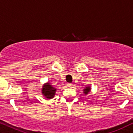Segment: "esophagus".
I'll list each match as a JSON object with an SVG mask.
<instances>
[{
    "label": "esophagus",
    "instance_id": "1",
    "mask_svg": "<svg viewBox=\"0 0 133 133\" xmlns=\"http://www.w3.org/2000/svg\"><path fill=\"white\" fill-rule=\"evenodd\" d=\"M72 84L71 83H68L67 84V86H68V87H71V86H72Z\"/></svg>",
    "mask_w": 133,
    "mask_h": 133
}]
</instances>
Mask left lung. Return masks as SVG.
Masks as SVG:
<instances>
[{"instance_id":"left-lung-1","label":"left lung","mask_w":133,"mask_h":133,"mask_svg":"<svg viewBox=\"0 0 133 133\" xmlns=\"http://www.w3.org/2000/svg\"><path fill=\"white\" fill-rule=\"evenodd\" d=\"M90 88L89 87H86V88H85V89L84 90V94H88V92L89 91H90Z\"/></svg>"}]
</instances>
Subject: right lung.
<instances>
[{
  "mask_svg": "<svg viewBox=\"0 0 133 133\" xmlns=\"http://www.w3.org/2000/svg\"><path fill=\"white\" fill-rule=\"evenodd\" d=\"M55 92H56V88H55L51 85H50L49 82L43 86V88H42V94L47 98L51 99V98L54 97Z\"/></svg>",
  "mask_w": 133,
  "mask_h": 133,
  "instance_id": "add662e5",
  "label": "right lung"
}]
</instances>
